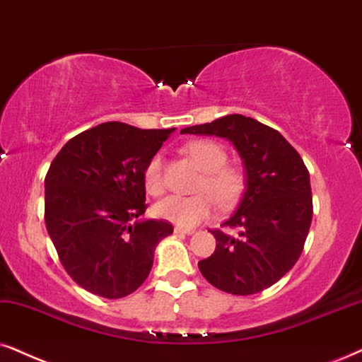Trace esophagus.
<instances>
[{"mask_svg": "<svg viewBox=\"0 0 362 362\" xmlns=\"http://www.w3.org/2000/svg\"><path fill=\"white\" fill-rule=\"evenodd\" d=\"M194 232H195L194 228H187V227H180V226L175 227V234H180V235H192Z\"/></svg>", "mask_w": 362, "mask_h": 362, "instance_id": "esophagus-1", "label": "esophagus"}]
</instances>
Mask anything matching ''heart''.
<instances>
[{"label": "heart", "mask_w": 362, "mask_h": 362, "mask_svg": "<svg viewBox=\"0 0 362 362\" xmlns=\"http://www.w3.org/2000/svg\"><path fill=\"white\" fill-rule=\"evenodd\" d=\"M187 153L199 163L204 177L199 182L202 194L167 195L155 204V215L180 227H194L209 218L215 210V200L222 207H230L244 192V173L227 163V152L214 140H197L185 147ZM144 187L150 195L165 190L163 157L153 155L144 168Z\"/></svg>", "instance_id": "heart-1"}]
</instances>
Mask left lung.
<instances>
[{
  "instance_id": "1",
  "label": "left lung",
  "mask_w": 362,
  "mask_h": 362,
  "mask_svg": "<svg viewBox=\"0 0 362 362\" xmlns=\"http://www.w3.org/2000/svg\"><path fill=\"white\" fill-rule=\"evenodd\" d=\"M180 134L215 135L234 145L245 167V190L222 223L239 235L210 230L214 254L200 260L202 276L228 294L267 289L294 267L313 221L309 172L297 150L274 128L250 117L226 115Z\"/></svg>"
}]
</instances>
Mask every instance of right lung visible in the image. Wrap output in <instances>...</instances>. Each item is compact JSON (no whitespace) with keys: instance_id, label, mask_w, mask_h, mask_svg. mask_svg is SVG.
Segmentation results:
<instances>
[{"instance_id":"1","label":"right lung","mask_w":362,"mask_h":362,"mask_svg":"<svg viewBox=\"0 0 362 362\" xmlns=\"http://www.w3.org/2000/svg\"><path fill=\"white\" fill-rule=\"evenodd\" d=\"M175 128L107 122L68 140L45 178V223L59 262L85 291L120 299L148 277L155 247L173 232L147 210L144 168Z\"/></svg>"}]
</instances>
